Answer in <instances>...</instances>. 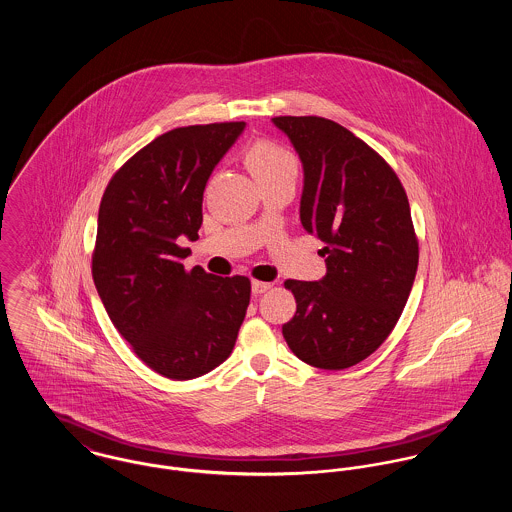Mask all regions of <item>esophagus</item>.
Masks as SVG:
<instances>
[{"mask_svg":"<svg viewBox=\"0 0 512 512\" xmlns=\"http://www.w3.org/2000/svg\"><path fill=\"white\" fill-rule=\"evenodd\" d=\"M268 290H272V284H266V282H258V280H252V293H254V295L266 293Z\"/></svg>","mask_w":512,"mask_h":512,"instance_id":"1","label":"esophagus"}]
</instances>
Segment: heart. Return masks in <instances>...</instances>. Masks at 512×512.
<instances>
[{
    "label": "heart",
    "mask_w": 512,
    "mask_h": 512,
    "mask_svg": "<svg viewBox=\"0 0 512 512\" xmlns=\"http://www.w3.org/2000/svg\"><path fill=\"white\" fill-rule=\"evenodd\" d=\"M244 163L258 183L282 175L295 177L299 171V161L290 149L266 140L256 142L244 151Z\"/></svg>",
    "instance_id": "heart-1"
}]
</instances>
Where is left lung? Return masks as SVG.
<instances>
[{
    "label": "left lung",
    "instance_id": "1",
    "mask_svg": "<svg viewBox=\"0 0 512 512\" xmlns=\"http://www.w3.org/2000/svg\"><path fill=\"white\" fill-rule=\"evenodd\" d=\"M303 165L299 219L325 246L319 282L288 280L297 309L282 333L307 365L341 370L390 335L418 270V238L392 167L353 132L319 116L272 118Z\"/></svg>",
    "mask_w": 512,
    "mask_h": 512
}]
</instances>
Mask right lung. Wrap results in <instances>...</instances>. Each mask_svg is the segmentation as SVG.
Here are the masks:
<instances>
[{
	"label": "right lung",
	"instance_id": "1",
	"mask_svg": "<svg viewBox=\"0 0 512 512\" xmlns=\"http://www.w3.org/2000/svg\"><path fill=\"white\" fill-rule=\"evenodd\" d=\"M244 122L175 128L128 159L100 211L92 278L120 335L151 370L203 376L228 359L250 303V280L181 264L203 224V191Z\"/></svg>",
	"mask_w": 512,
	"mask_h": 512
}]
</instances>
